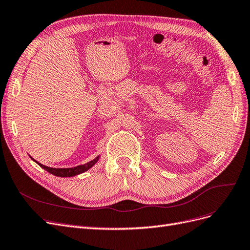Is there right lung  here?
<instances>
[{
  "label": "right lung",
  "mask_w": 250,
  "mask_h": 250,
  "mask_svg": "<svg viewBox=\"0 0 250 250\" xmlns=\"http://www.w3.org/2000/svg\"><path fill=\"white\" fill-rule=\"evenodd\" d=\"M32 158V157H31ZM33 160V158H32ZM36 164H39L41 167L42 169H44L46 171H48L49 173L53 174V175L55 176H59V177H72V176H75V175H78V174L80 173H83L87 171L88 169H90L93 167V166L99 161V156H97L95 160L90 161L84 165H80V166H77V167H74V168H50V167H47V166L44 165H42L40 164L39 162H36L35 160H33Z\"/></svg>",
  "instance_id": "obj_1"
}]
</instances>
